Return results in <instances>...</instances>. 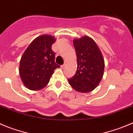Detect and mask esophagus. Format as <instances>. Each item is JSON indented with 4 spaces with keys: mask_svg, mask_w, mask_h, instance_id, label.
I'll list each match as a JSON object with an SVG mask.
<instances>
[{
    "mask_svg": "<svg viewBox=\"0 0 133 133\" xmlns=\"http://www.w3.org/2000/svg\"><path fill=\"white\" fill-rule=\"evenodd\" d=\"M61 68H62V69H64L65 68V64H63V65H61Z\"/></svg>",
    "mask_w": 133,
    "mask_h": 133,
    "instance_id": "esophagus-1",
    "label": "esophagus"
}]
</instances>
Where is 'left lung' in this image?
I'll list each match as a JSON object with an SVG mask.
<instances>
[{
	"label": "left lung",
	"mask_w": 133,
	"mask_h": 133,
	"mask_svg": "<svg viewBox=\"0 0 133 133\" xmlns=\"http://www.w3.org/2000/svg\"><path fill=\"white\" fill-rule=\"evenodd\" d=\"M77 69L73 77L68 79L73 89L89 92L100 83L104 70V60L97 44L88 36L74 39Z\"/></svg>",
	"instance_id": "1"
}]
</instances>
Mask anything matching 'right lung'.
<instances>
[{"label":"right lung","mask_w":133,"mask_h":133,"mask_svg":"<svg viewBox=\"0 0 133 133\" xmlns=\"http://www.w3.org/2000/svg\"><path fill=\"white\" fill-rule=\"evenodd\" d=\"M54 37L43 35L31 42L22 56L19 64V75L27 89L38 90L47 85L50 79L59 65L55 63V53L52 45Z\"/></svg>","instance_id":"add662e5"}]
</instances>
